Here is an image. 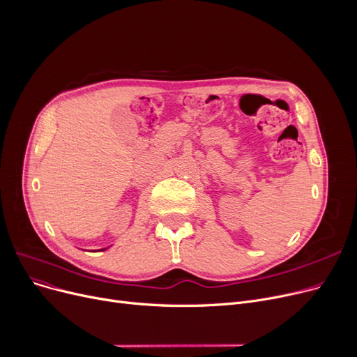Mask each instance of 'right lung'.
<instances>
[{
    "label": "right lung",
    "mask_w": 357,
    "mask_h": 357,
    "mask_svg": "<svg viewBox=\"0 0 357 357\" xmlns=\"http://www.w3.org/2000/svg\"><path fill=\"white\" fill-rule=\"evenodd\" d=\"M107 249H108V248H105V249H101V250H107Z\"/></svg>",
    "instance_id": "obj_1"
}]
</instances>
